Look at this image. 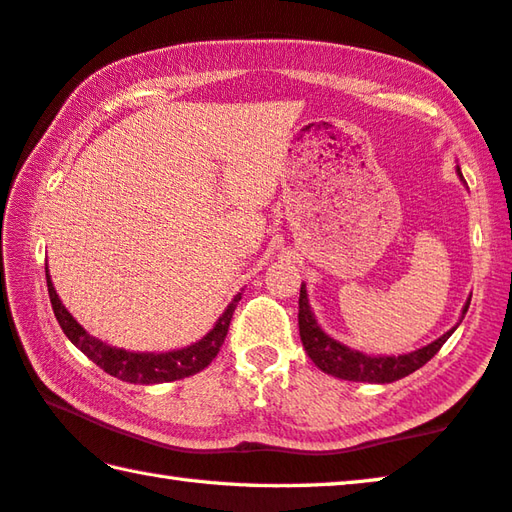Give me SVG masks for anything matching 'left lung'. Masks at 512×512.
Returning a JSON list of instances; mask_svg holds the SVG:
<instances>
[{
  "label": "left lung",
  "mask_w": 512,
  "mask_h": 512,
  "mask_svg": "<svg viewBox=\"0 0 512 512\" xmlns=\"http://www.w3.org/2000/svg\"><path fill=\"white\" fill-rule=\"evenodd\" d=\"M470 306V300L466 302V315ZM461 315V320H463ZM297 320H300V338L302 345L309 353V358L327 374L342 378V380H353V383H394V380H401L405 376L414 374L416 369H421L425 362H430L439 349L445 345V340L452 336V331L443 333L439 340H434L432 345H427L418 351L405 353V356H378L371 358L365 353L353 351L345 345H340L333 338L324 333L318 322H315L309 300H306V288L302 284L300 288V313H297Z\"/></svg>",
  "instance_id": "8db88e82"
}]
</instances>
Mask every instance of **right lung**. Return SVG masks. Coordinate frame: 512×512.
Wrapping results in <instances>:
<instances>
[{"mask_svg": "<svg viewBox=\"0 0 512 512\" xmlns=\"http://www.w3.org/2000/svg\"><path fill=\"white\" fill-rule=\"evenodd\" d=\"M46 286H49V297H51L55 320L60 322L62 331L67 333V338L73 342V345L85 353L91 362H96L100 369H105L109 376L125 380V383H138V385L170 383V380L192 376L203 367H208L212 358L219 353L221 345H224L232 313H235L237 302L241 300V293H239L235 300L230 302L226 313L221 315L219 322L215 324V329H212L206 338L199 340L197 345H192L188 349H179V351H167V353H134V351L109 347L105 342L89 336V333L71 318V313L62 306L60 297L51 284L49 271H46Z\"/></svg>", "mask_w": 512, "mask_h": 512, "instance_id": "1", "label": "right lung"}]
</instances>
